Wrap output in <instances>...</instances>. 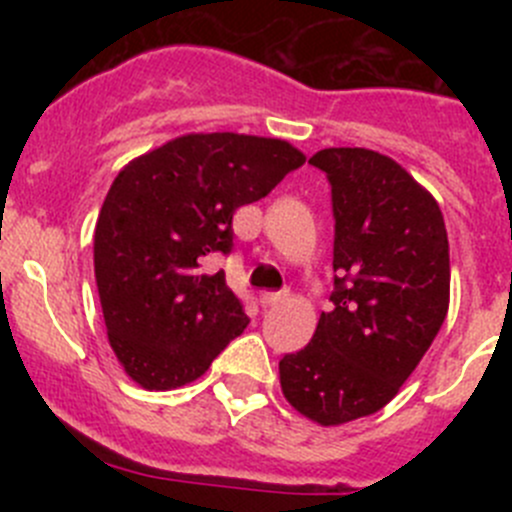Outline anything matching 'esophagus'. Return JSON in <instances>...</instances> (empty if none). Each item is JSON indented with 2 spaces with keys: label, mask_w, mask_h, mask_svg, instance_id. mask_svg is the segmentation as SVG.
I'll use <instances>...</instances> for the list:
<instances>
[{
  "label": "esophagus",
  "mask_w": 512,
  "mask_h": 512,
  "mask_svg": "<svg viewBox=\"0 0 512 512\" xmlns=\"http://www.w3.org/2000/svg\"><path fill=\"white\" fill-rule=\"evenodd\" d=\"M282 299H285V292H262L260 294L262 307H272V304L282 302Z\"/></svg>",
  "instance_id": "34e87169"
}]
</instances>
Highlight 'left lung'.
<instances>
[{
    "label": "left lung",
    "instance_id": "1",
    "mask_svg": "<svg viewBox=\"0 0 512 512\" xmlns=\"http://www.w3.org/2000/svg\"><path fill=\"white\" fill-rule=\"evenodd\" d=\"M334 215L332 312L312 342L280 361L282 394L299 414L339 426L384 409L436 339L451 262L441 208L396 160L324 148Z\"/></svg>",
    "mask_w": 512,
    "mask_h": 512
}]
</instances>
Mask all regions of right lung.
I'll list each match as a JSON object with an SVG mask.
<instances>
[{"instance_id":"1","label":"right lung","mask_w":512,"mask_h":512,"mask_svg":"<svg viewBox=\"0 0 512 512\" xmlns=\"http://www.w3.org/2000/svg\"><path fill=\"white\" fill-rule=\"evenodd\" d=\"M304 156L287 141L190 133L131 160L113 180L94 232L108 342L136 384H190L250 324L225 272L232 215L265 198Z\"/></svg>"}]
</instances>
